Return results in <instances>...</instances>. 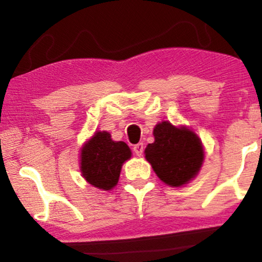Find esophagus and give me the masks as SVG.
I'll use <instances>...</instances> for the list:
<instances>
[{
    "label": "esophagus",
    "instance_id": "obj_1",
    "mask_svg": "<svg viewBox=\"0 0 262 262\" xmlns=\"http://www.w3.org/2000/svg\"><path fill=\"white\" fill-rule=\"evenodd\" d=\"M133 150H134L135 155L140 156L141 154H143V151H144V145H143V143L135 144V145L133 146Z\"/></svg>",
    "mask_w": 262,
    "mask_h": 262
}]
</instances>
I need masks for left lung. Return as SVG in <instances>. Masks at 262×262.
Wrapping results in <instances>:
<instances>
[{
  "label": "left lung",
  "instance_id": "1",
  "mask_svg": "<svg viewBox=\"0 0 262 262\" xmlns=\"http://www.w3.org/2000/svg\"><path fill=\"white\" fill-rule=\"evenodd\" d=\"M154 143L145 148V159L159 179L171 187H181L200 172L204 160L202 141L186 127L170 122L155 125Z\"/></svg>",
  "mask_w": 262,
  "mask_h": 262
}]
</instances>
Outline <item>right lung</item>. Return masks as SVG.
I'll list each match as a JSON object with an SVG mask.
<instances>
[{
  "label": "right lung",
  "mask_w": 262,
  "mask_h": 262,
  "mask_svg": "<svg viewBox=\"0 0 262 262\" xmlns=\"http://www.w3.org/2000/svg\"><path fill=\"white\" fill-rule=\"evenodd\" d=\"M130 156L124 141H113L108 132H96L81 149V173L93 187L110 191L118 183L123 162Z\"/></svg>",
  "instance_id": "1"
}]
</instances>
